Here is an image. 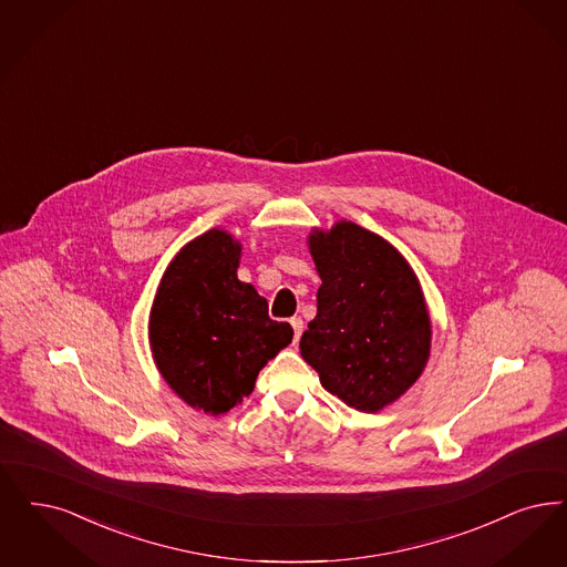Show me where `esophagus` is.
Here are the masks:
<instances>
[{
    "mask_svg": "<svg viewBox=\"0 0 567 567\" xmlns=\"http://www.w3.org/2000/svg\"><path fill=\"white\" fill-rule=\"evenodd\" d=\"M289 324L293 327V340L299 341V338H301V331H303V320L299 317H293L289 320Z\"/></svg>",
    "mask_w": 567,
    "mask_h": 567,
    "instance_id": "1",
    "label": "esophagus"
}]
</instances>
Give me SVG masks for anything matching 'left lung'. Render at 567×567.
<instances>
[{
    "label": "left lung",
    "instance_id": "8db88e82",
    "mask_svg": "<svg viewBox=\"0 0 567 567\" xmlns=\"http://www.w3.org/2000/svg\"><path fill=\"white\" fill-rule=\"evenodd\" d=\"M322 285L299 350L320 384L375 413L413 384L431 352V320L415 274L378 234L340 221L310 236Z\"/></svg>",
    "mask_w": 567,
    "mask_h": 567
}]
</instances>
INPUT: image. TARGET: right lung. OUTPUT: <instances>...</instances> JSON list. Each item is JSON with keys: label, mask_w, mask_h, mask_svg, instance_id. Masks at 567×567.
I'll use <instances>...</instances> for the list:
<instances>
[{"label": "right lung", "mask_w": 567, "mask_h": 567, "mask_svg": "<svg viewBox=\"0 0 567 567\" xmlns=\"http://www.w3.org/2000/svg\"><path fill=\"white\" fill-rule=\"evenodd\" d=\"M240 245L210 229L185 245L162 276L150 341L162 378L192 408L226 413L249 396L261 367L293 340L289 322L236 270Z\"/></svg>", "instance_id": "add662e5"}]
</instances>
